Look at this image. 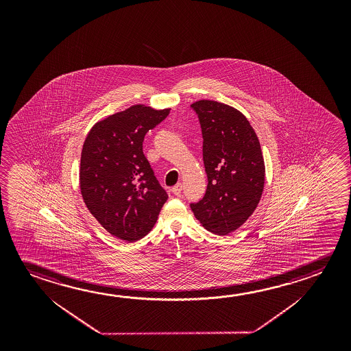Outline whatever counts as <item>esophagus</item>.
Instances as JSON below:
<instances>
[{
  "instance_id": "esophagus-1",
  "label": "esophagus",
  "mask_w": 351,
  "mask_h": 351,
  "mask_svg": "<svg viewBox=\"0 0 351 351\" xmlns=\"http://www.w3.org/2000/svg\"><path fill=\"white\" fill-rule=\"evenodd\" d=\"M181 191H182V184H175L173 189H171V192H173V195H180Z\"/></svg>"
}]
</instances>
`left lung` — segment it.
<instances>
[{
  "mask_svg": "<svg viewBox=\"0 0 351 351\" xmlns=\"http://www.w3.org/2000/svg\"><path fill=\"white\" fill-rule=\"evenodd\" d=\"M201 122L208 178L202 201L191 209L208 231L228 235L247 221L265 190V159L258 137L241 111L202 99L191 105Z\"/></svg>",
  "mask_w": 351,
  "mask_h": 351,
  "instance_id": "left-lung-1",
  "label": "left lung"
}]
</instances>
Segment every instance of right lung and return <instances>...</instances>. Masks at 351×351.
<instances>
[{"mask_svg": "<svg viewBox=\"0 0 351 351\" xmlns=\"http://www.w3.org/2000/svg\"><path fill=\"white\" fill-rule=\"evenodd\" d=\"M170 112L143 104L98 121L82 148L80 187L99 224L123 241L134 242L156 225L167 195L143 154L145 133Z\"/></svg>", "mask_w": 351, "mask_h": 351, "instance_id": "add662e5", "label": "right lung"}]
</instances>
